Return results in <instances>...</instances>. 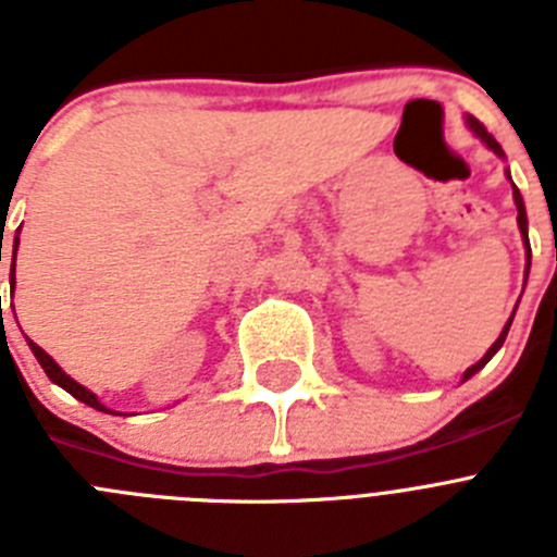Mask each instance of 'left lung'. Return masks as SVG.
Returning a JSON list of instances; mask_svg holds the SVG:
<instances>
[{"label": "left lung", "mask_w": 557, "mask_h": 557, "mask_svg": "<svg viewBox=\"0 0 557 557\" xmlns=\"http://www.w3.org/2000/svg\"><path fill=\"white\" fill-rule=\"evenodd\" d=\"M466 127H469V131L474 133L476 139H480L482 145L488 147L491 152H496V156H499V159H505V150H502V147H499V141H496L494 136H491V133L485 131V125H482V122H476L474 116H466ZM508 181H510V170H508ZM510 184H513V181H510ZM513 203H516V211H519V218H516V223H519L521 239H524V250H528V264H524V284H528V273H530L528 211H524V200H521V191L516 189V184H513ZM513 314H516V309H513ZM513 314H510V318H508V323H505V329H502V332H499V337H496V343H494V346H491L488 351L482 354V359H480V362H474V366H471V368H466V373H462V382H466V379H471V376H474L476 371H482V368H485V366H488V362H491V357H494V354L499 351V348H502V343H505V337H508V332H510V323H513Z\"/></svg>", "instance_id": "8db88e82"}]
</instances>
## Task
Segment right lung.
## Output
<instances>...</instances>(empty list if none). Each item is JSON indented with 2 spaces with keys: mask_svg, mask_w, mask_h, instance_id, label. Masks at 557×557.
I'll return each mask as SVG.
<instances>
[{
  "mask_svg": "<svg viewBox=\"0 0 557 557\" xmlns=\"http://www.w3.org/2000/svg\"><path fill=\"white\" fill-rule=\"evenodd\" d=\"M16 250H18V231H16V239H13V264H10V287H16ZM0 301H2V298H0ZM27 346H29V351L36 354L38 362H41L44 373H47V376L52 379V382H55L58 387H63V391L72 393V396H75L77 401H83V405H88V407H95V410H100V412H111V416H122V412L108 410V407L102 405L100 398H97V393H91V391H88V387H83L81 382H75V379L69 376V373L63 371L61 366H58L55 359L49 357V354L44 351L41 346H36V343H33V339H27Z\"/></svg>",
  "mask_w": 557,
  "mask_h": 557,
  "instance_id": "1",
  "label": "right lung"
}]
</instances>
